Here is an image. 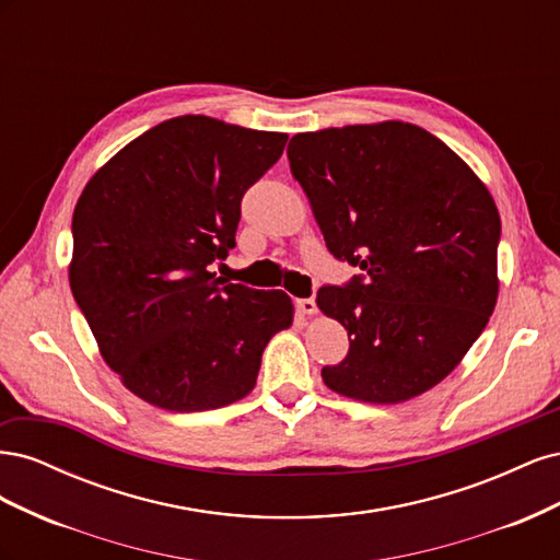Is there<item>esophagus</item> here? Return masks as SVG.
Returning <instances> with one entry per match:
<instances>
[{
	"instance_id": "esophagus-1",
	"label": "esophagus",
	"mask_w": 560,
	"mask_h": 560,
	"mask_svg": "<svg viewBox=\"0 0 560 560\" xmlns=\"http://www.w3.org/2000/svg\"><path fill=\"white\" fill-rule=\"evenodd\" d=\"M296 311L301 313V315H315L317 313V303H315V299H296Z\"/></svg>"
}]
</instances>
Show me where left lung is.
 <instances>
[{"instance_id":"left-lung-1","label":"left lung","mask_w":560,"mask_h":560,"mask_svg":"<svg viewBox=\"0 0 560 560\" xmlns=\"http://www.w3.org/2000/svg\"><path fill=\"white\" fill-rule=\"evenodd\" d=\"M334 259L360 266L317 292L348 329L334 393L397 404L444 381L498 301L500 214L469 165L411 124L299 132L287 147Z\"/></svg>"}]
</instances>
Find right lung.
Listing matches in <instances>:
<instances>
[{"label":"right lung","instance_id":"obj_1","mask_svg":"<svg viewBox=\"0 0 560 560\" xmlns=\"http://www.w3.org/2000/svg\"><path fill=\"white\" fill-rule=\"evenodd\" d=\"M284 144V132L177 116L86 184L72 217L70 287L132 395L194 413L252 393L264 348L292 325V301L210 266L235 247L241 200Z\"/></svg>","mask_w":560,"mask_h":560}]
</instances>
